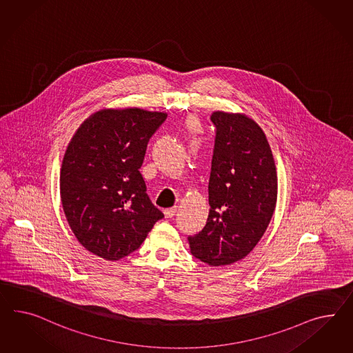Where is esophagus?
I'll return each instance as SVG.
<instances>
[{
    "label": "esophagus",
    "instance_id": "34e87169",
    "mask_svg": "<svg viewBox=\"0 0 353 353\" xmlns=\"http://www.w3.org/2000/svg\"><path fill=\"white\" fill-rule=\"evenodd\" d=\"M176 213H177V207H172V208H168V210H164V216L167 219H172Z\"/></svg>",
    "mask_w": 353,
    "mask_h": 353
}]
</instances>
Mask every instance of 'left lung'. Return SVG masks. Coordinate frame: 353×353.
Wrapping results in <instances>:
<instances>
[{"instance_id":"left-lung-1","label":"left lung","mask_w":353,"mask_h":353,"mask_svg":"<svg viewBox=\"0 0 353 353\" xmlns=\"http://www.w3.org/2000/svg\"><path fill=\"white\" fill-rule=\"evenodd\" d=\"M216 125L204 229L189 236L191 254L210 266L247 257L263 236L276 207L274 155L262 128L240 113L214 112Z\"/></svg>"}]
</instances>
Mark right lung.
Instances as JSON below:
<instances>
[{
	"label": "right lung",
	"instance_id": "obj_1",
	"mask_svg": "<svg viewBox=\"0 0 353 353\" xmlns=\"http://www.w3.org/2000/svg\"><path fill=\"white\" fill-rule=\"evenodd\" d=\"M165 118L140 108L101 109L68 145L60 171L63 210L77 240L97 257L128 256L164 217L139 170L149 139Z\"/></svg>",
	"mask_w": 353,
	"mask_h": 353
}]
</instances>
